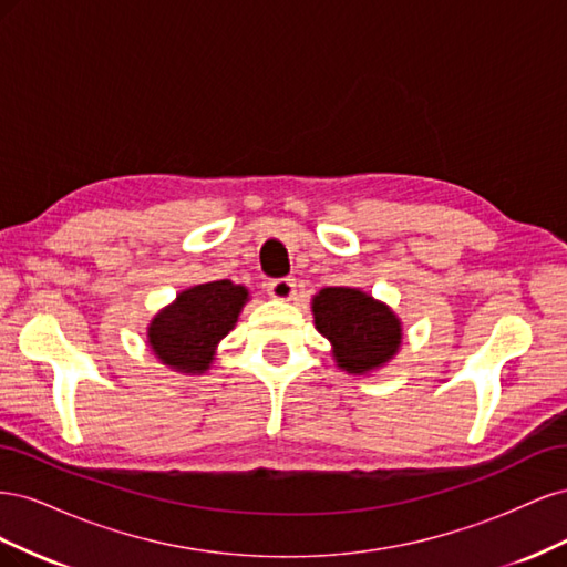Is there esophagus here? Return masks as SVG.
I'll return each mask as SVG.
<instances>
[{
    "mask_svg": "<svg viewBox=\"0 0 567 567\" xmlns=\"http://www.w3.org/2000/svg\"><path fill=\"white\" fill-rule=\"evenodd\" d=\"M267 293L274 298V300H290L296 296V281L293 279H271L267 284Z\"/></svg>",
    "mask_w": 567,
    "mask_h": 567,
    "instance_id": "obj_1",
    "label": "esophagus"
}]
</instances>
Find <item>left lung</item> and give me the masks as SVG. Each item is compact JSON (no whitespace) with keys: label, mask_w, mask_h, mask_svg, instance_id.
I'll use <instances>...</instances> for the list:
<instances>
[{"label":"left lung","mask_w":567,"mask_h":567,"mask_svg":"<svg viewBox=\"0 0 567 567\" xmlns=\"http://www.w3.org/2000/svg\"><path fill=\"white\" fill-rule=\"evenodd\" d=\"M312 312L319 333L333 342L338 367L350 373L385 364L402 342L400 319L357 288H323Z\"/></svg>","instance_id":"obj_1"}]
</instances>
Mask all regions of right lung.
Instances as JSON below:
<instances>
[{"mask_svg": "<svg viewBox=\"0 0 567 567\" xmlns=\"http://www.w3.org/2000/svg\"><path fill=\"white\" fill-rule=\"evenodd\" d=\"M248 290L231 281H210L184 290L148 326V342L163 364L184 373L208 369L213 350L238 319Z\"/></svg>", "mask_w": 567, "mask_h": 567, "instance_id": "add662e5", "label": "right lung"}]
</instances>
